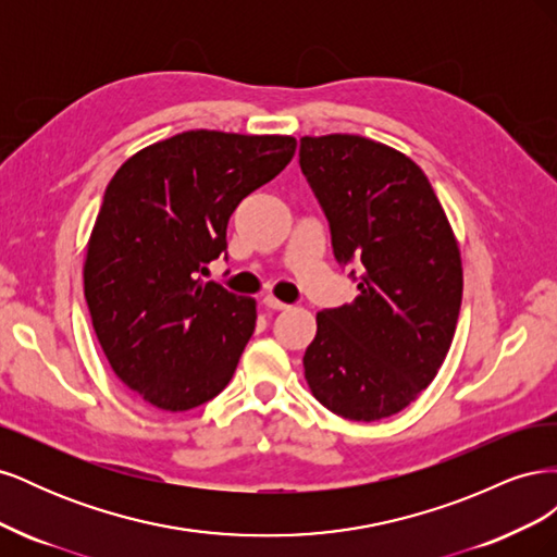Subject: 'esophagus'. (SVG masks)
<instances>
[{
	"label": "esophagus",
	"mask_w": 557,
	"mask_h": 557,
	"mask_svg": "<svg viewBox=\"0 0 557 557\" xmlns=\"http://www.w3.org/2000/svg\"><path fill=\"white\" fill-rule=\"evenodd\" d=\"M262 305H264L267 309H274V311H283V309H288V305H285V301H281V299L272 297V295L262 297Z\"/></svg>",
	"instance_id": "obj_1"
}]
</instances>
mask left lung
Here are the masks:
<instances>
[{
    "label": "left lung",
    "mask_w": 557,
    "mask_h": 557,
    "mask_svg": "<svg viewBox=\"0 0 557 557\" xmlns=\"http://www.w3.org/2000/svg\"><path fill=\"white\" fill-rule=\"evenodd\" d=\"M299 166L334 258L360 264L358 297L315 315L305 376L332 413L372 423L407 409L444 364L462 305L460 248L428 176L399 150L358 134L301 137Z\"/></svg>",
    "instance_id": "obj_1"
}]
</instances>
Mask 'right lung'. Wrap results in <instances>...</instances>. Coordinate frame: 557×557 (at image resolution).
Listing matches in <instances>:
<instances>
[{
    "label": "right lung",
    "mask_w": 557,
    "mask_h": 557,
    "mask_svg": "<svg viewBox=\"0 0 557 557\" xmlns=\"http://www.w3.org/2000/svg\"><path fill=\"white\" fill-rule=\"evenodd\" d=\"M295 148L281 134L190 129L134 153L107 185L83 290L111 369L144 401L188 411L230 383L256 330V299L199 272L227 248L239 201L278 176Z\"/></svg>",
    "instance_id": "obj_1"
}]
</instances>
